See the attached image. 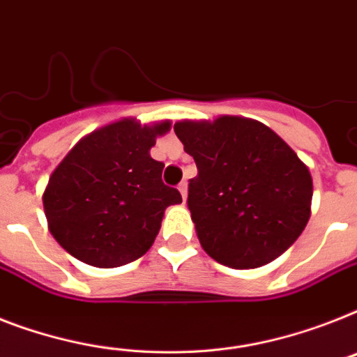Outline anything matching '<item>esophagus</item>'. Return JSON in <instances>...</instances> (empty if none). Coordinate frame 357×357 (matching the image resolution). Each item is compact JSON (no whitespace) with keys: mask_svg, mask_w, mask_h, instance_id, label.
Segmentation results:
<instances>
[{"mask_svg":"<svg viewBox=\"0 0 357 357\" xmlns=\"http://www.w3.org/2000/svg\"><path fill=\"white\" fill-rule=\"evenodd\" d=\"M178 190L181 192V198H183V202L187 199V181H183V183H179Z\"/></svg>","mask_w":357,"mask_h":357,"instance_id":"34e87169","label":"esophagus"}]
</instances>
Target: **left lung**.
I'll list each match as a JSON object with an SVG mask.
<instances>
[{
    "instance_id": "8db88e82",
    "label": "left lung",
    "mask_w": 357,
    "mask_h": 357,
    "mask_svg": "<svg viewBox=\"0 0 357 357\" xmlns=\"http://www.w3.org/2000/svg\"><path fill=\"white\" fill-rule=\"evenodd\" d=\"M174 132L198 167L187 204L211 259L234 269L260 268L299 238L312 214V176L273 130L222 115L179 121Z\"/></svg>"
}]
</instances>
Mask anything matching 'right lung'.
<instances>
[{"mask_svg":"<svg viewBox=\"0 0 357 357\" xmlns=\"http://www.w3.org/2000/svg\"><path fill=\"white\" fill-rule=\"evenodd\" d=\"M170 126L121 119L84 135L60 161L42 199L49 231L69 255L119 268L152 248L165 208L181 204L161 181L165 165L150 155Z\"/></svg>","mask_w":357,"mask_h":357,"instance_id":"1","label":"right lung"}]
</instances>
